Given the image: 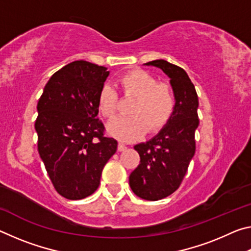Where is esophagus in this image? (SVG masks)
Listing matches in <instances>:
<instances>
[{
    "mask_svg": "<svg viewBox=\"0 0 251 251\" xmlns=\"http://www.w3.org/2000/svg\"><path fill=\"white\" fill-rule=\"evenodd\" d=\"M126 148H127V146L124 143H118V151H126Z\"/></svg>",
    "mask_w": 251,
    "mask_h": 251,
    "instance_id": "obj_1",
    "label": "esophagus"
}]
</instances>
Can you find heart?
I'll use <instances>...</instances> for the list:
<instances>
[{
	"label": "heart",
	"instance_id": "1",
	"mask_svg": "<svg viewBox=\"0 0 251 251\" xmlns=\"http://www.w3.org/2000/svg\"><path fill=\"white\" fill-rule=\"evenodd\" d=\"M126 96L136 97L130 108L129 117H117L107 124L110 135L123 142H133L141 138L146 130L156 131L169 121L175 109V94L171 85L158 83L154 75L143 70L129 71L118 79ZM117 91L112 85L105 84L97 97L101 115L112 118L116 114Z\"/></svg>",
	"mask_w": 251,
	"mask_h": 251
}]
</instances>
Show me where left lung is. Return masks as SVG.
Masks as SVG:
<instances>
[{
    "label": "left lung",
    "instance_id": "obj_1",
    "mask_svg": "<svg viewBox=\"0 0 251 251\" xmlns=\"http://www.w3.org/2000/svg\"><path fill=\"white\" fill-rule=\"evenodd\" d=\"M144 65L158 67L168 76L176 100L171 118L158 134L134 146L141 163L129 175V186L136 196L154 201L169 196L179 187L195 155L198 96L181 67L165 59Z\"/></svg>",
    "mask_w": 251,
    "mask_h": 251
}]
</instances>
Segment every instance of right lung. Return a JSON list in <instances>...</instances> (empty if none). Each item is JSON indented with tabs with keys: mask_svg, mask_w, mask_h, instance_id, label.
Instances as JSON below:
<instances>
[{
	"mask_svg": "<svg viewBox=\"0 0 251 251\" xmlns=\"http://www.w3.org/2000/svg\"><path fill=\"white\" fill-rule=\"evenodd\" d=\"M109 72L75 61L52 75L37 103V147L56 192L71 201L99 188L101 172L116 152L117 141L105 137L97 97Z\"/></svg>",
	"mask_w": 251,
	"mask_h": 251,
	"instance_id": "right-lung-1",
	"label": "right lung"
}]
</instances>
